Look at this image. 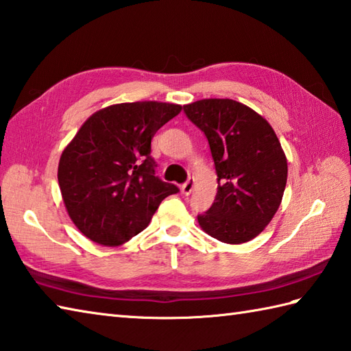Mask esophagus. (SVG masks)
<instances>
[{"label": "esophagus", "instance_id": "obj_1", "mask_svg": "<svg viewBox=\"0 0 351 351\" xmlns=\"http://www.w3.org/2000/svg\"><path fill=\"white\" fill-rule=\"evenodd\" d=\"M193 187H195V178H189L187 182L182 184V187H181L182 195L189 196L191 193V190H193Z\"/></svg>", "mask_w": 351, "mask_h": 351}]
</instances>
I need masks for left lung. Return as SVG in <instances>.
Instances as JSON below:
<instances>
[{
  "label": "left lung",
  "mask_w": 351,
  "mask_h": 351,
  "mask_svg": "<svg viewBox=\"0 0 351 351\" xmlns=\"http://www.w3.org/2000/svg\"><path fill=\"white\" fill-rule=\"evenodd\" d=\"M191 123L207 136L217 173V193L197 222L223 243L250 242L272 221L287 181V160L262 115L231 99L184 105Z\"/></svg>",
  "instance_id": "obj_1"
}]
</instances>
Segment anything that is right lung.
<instances>
[{
  "mask_svg": "<svg viewBox=\"0 0 351 351\" xmlns=\"http://www.w3.org/2000/svg\"><path fill=\"white\" fill-rule=\"evenodd\" d=\"M182 106L162 101L119 103L94 112L60 155L58 181L68 216L103 246L141 232L162 199L180 191L155 176L150 141Z\"/></svg>",
  "mask_w": 351,
  "mask_h": 351,
  "instance_id": "add662e5",
  "label": "right lung"
}]
</instances>
